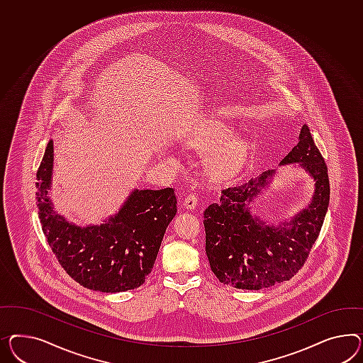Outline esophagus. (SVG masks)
Masks as SVG:
<instances>
[{
	"label": "esophagus",
	"mask_w": 363,
	"mask_h": 363,
	"mask_svg": "<svg viewBox=\"0 0 363 363\" xmlns=\"http://www.w3.org/2000/svg\"><path fill=\"white\" fill-rule=\"evenodd\" d=\"M196 205H198V194L196 193H190L185 198V201H184V206L193 210V208H196Z\"/></svg>",
	"instance_id": "esophagus-1"
}]
</instances>
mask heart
Returning a JSON list of instances; mask_svg holds the SVG:
<instances>
[{
    "label": "heart",
    "instance_id": "b5f03b06",
    "mask_svg": "<svg viewBox=\"0 0 363 363\" xmlns=\"http://www.w3.org/2000/svg\"><path fill=\"white\" fill-rule=\"evenodd\" d=\"M233 136L234 132L231 128L225 127L219 123H210L202 128L196 136L190 138L187 144L196 150L210 152L224 145ZM247 153L248 143L245 138L233 140L210 157L208 167L211 174L222 178L235 173L236 170L243 165Z\"/></svg>",
    "mask_w": 363,
    "mask_h": 363
}]
</instances>
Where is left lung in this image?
I'll return each instance as SVG.
<instances>
[{
	"mask_svg": "<svg viewBox=\"0 0 363 363\" xmlns=\"http://www.w3.org/2000/svg\"><path fill=\"white\" fill-rule=\"evenodd\" d=\"M300 162L315 182L311 205L291 222L265 225L250 205L274 172L222 190L220 201L203 214L206 254L211 271L223 284L257 291L291 280L305 264L323 227L330 198L328 167L306 124L298 143L281 164Z\"/></svg>",
	"mask_w": 363,
	"mask_h": 363,
	"instance_id": "left-lung-1",
	"label": "left lung"
}]
</instances>
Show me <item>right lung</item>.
<instances>
[{
    "label": "right lung",
    "mask_w": 363,
    "mask_h": 363,
    "mask_svg": "<svg viewBox=\"0 0 363 363\" xmlns=\"http://www.w3.org/2000/svg\"><path fill=\"white\" fill-rule=\"evenodd\" d=\"M54 147L50 140L37 170V207L42 231L60 267L92 291L124 292L145 283L167 227L177 214L173 187L135 190L103 225L79 227L54 213L48 198Z\"/></svg>",
    "instance_id": "1"
}]
</instances>
